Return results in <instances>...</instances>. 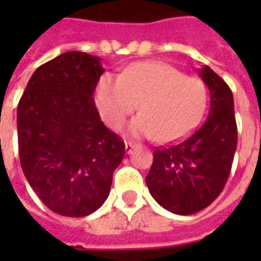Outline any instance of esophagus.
<instances>
[{
  "mask_svg": "<svg viewBox=\"0 0 261 261\" xmlns=\"http://www.w3.org/2000/svg\"><path fill=\"white\" fill-rule=\"evenodd\" d=\"M124 148H125V153H131L133 151H134V148H136V144L131 141H125Z\"/></svg>",
  "mask_w": 261,
  "mask_h": 261,
  "instance_id": "obj_1",
  "label": "esophagus"
}]
</instances>
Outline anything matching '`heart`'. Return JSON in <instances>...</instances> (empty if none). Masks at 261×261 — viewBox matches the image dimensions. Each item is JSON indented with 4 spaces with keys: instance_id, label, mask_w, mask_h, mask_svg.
Masks as SVG:
<instances>
[{
    "instance_id": "1",
    "label": "heart",
    "mask_w": 261,
    "mask_h": 261,
    "mask_svg": "<svg viewBox=\"0 0 261 261\" xmlns=\"http://www.w3.org/2000/svg\"><path fill=\"white\" fill-rule=\"evenodd\" d=\"M205 86L172 65L142 61L130 65L120 76L105 74L97 82L95 103L103 121L117 128L140 103L136 119L127 127L134 137H153L172 142L186 136L205 108Z\"/></svg>"
}]
</instances>
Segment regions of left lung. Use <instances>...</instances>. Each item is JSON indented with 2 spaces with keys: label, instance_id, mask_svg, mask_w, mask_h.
<instances>
[{
  "label": "left lung",
  "instance_id": "8db88e82",
  "mask_svg": "<svg viewBox=\"0 0 261 261\" xmlns=\"http://www.w3.org/2000/svg\"><path fill=\"white\" fill-rule=\"evenodd\" d=\"M198 74L210 89V112L185 140L156 148L145 177L151 196L170 213L192 215L224 190L238 145L233 95L208 65Z\"/></svg>",
  "mask_w": 261,
  "mask_h": 261
}]
</instances>
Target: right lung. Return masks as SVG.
<instances>
[{"instance_id":"add662e5","label":"right lung","mask_w":261,"mask_h":261,"mask_svg":"<svg viewBox=\"0 0 261 261\" xmlns=\"http://www.w3.org/2000/svg\"><path fill=\"white\" fill-rule=\"evenodd\" d=\"M103 71L96 56L67 51L33 72L18 105L22 170L43 204L64 217L96 211L124 156V141L95 106Z\"/></svg>"}]
</instances>
